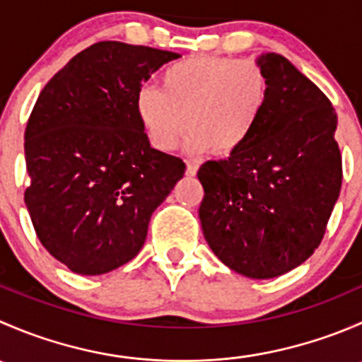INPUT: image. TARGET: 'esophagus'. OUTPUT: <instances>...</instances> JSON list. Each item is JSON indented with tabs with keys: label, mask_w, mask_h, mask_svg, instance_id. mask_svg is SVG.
Segmentation results:
<instances>
[{
	"label": "esophagus",
	"mask_w": 362,
	"mask_h": 362,
	"mask_svg": "<svg viewBox=\"0 0 362 362\" xmlns=\"http://www.w3.org/2000/svg\"><path fill=\"white\" fill-rule=\"evenodd\" d=\"M185 173H187L189 177H194V175L198 173V163H194V160H187V170H185Z\"/></svg>",
	"instance_id": "34e87169"
}]
</instances>
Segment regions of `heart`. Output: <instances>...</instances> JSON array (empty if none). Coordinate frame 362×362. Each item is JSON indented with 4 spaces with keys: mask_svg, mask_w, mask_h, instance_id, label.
Returning <instances> with one entry per match:
<instances>
[{
    "mask_svg": "<svg viewBox=\"0 0 362 362\" xmlns=\"http://www.w3.org/2000/svg\"><path fill=\"white\" fill-rule=\"evenodd\" d=\"M159 83L138 93L134 112L147 140L160 152L177 147L187 124L191 151H240L261 124L272 90L261 64L221 56L175 61L163 69Z\"/></svg>",
    "mask_w": 362,
    "mask_h": 362,
    "instance_id": "heart-1",
    "label": "heart"
}]
</instances>
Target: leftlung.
Segmentation results:
<instances>
[{"label":"left lung","mask_w":362,"mask_h":362,"mask_svg":"<svg viewBox=\"0 0 362 362\" xmlns=\"http://www.w3.org/2000/svg\"><path fill=\"white\" fill-rule=\"evenodd\" d=\"M257 63L269 76L268 108L240 151L199 168V221L228 268L273 279L320 245L343 171L337 112L326 94L280 54Z\"/></svg>","instance_id":"obj_1"}]
</instances>
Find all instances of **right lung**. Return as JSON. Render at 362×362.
Wrapping results in <instances>:
<instances>
[{
  "instance_id": "obj_1",
  "label": "right lung",
  "mask_w": 362,
  "mask_h": 362,
  "mask_svg": "<svg viewBox=\"0 0 362 362\" xmlns=\"http://www.w3.org/2000/svg\"><path fill=\"white\" fill-rule=\"evenodd\" d=\"M180 54L98 42L49 80L24 133V202L50 255L103 275L144 247L185 163L151 147L134 112L144 82Z\"/></svg>"
}]
</instances>
